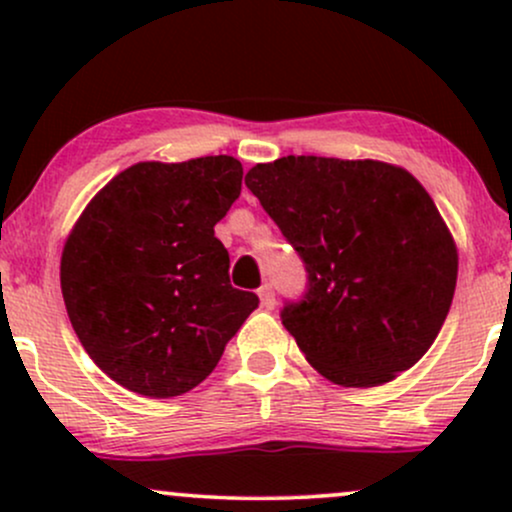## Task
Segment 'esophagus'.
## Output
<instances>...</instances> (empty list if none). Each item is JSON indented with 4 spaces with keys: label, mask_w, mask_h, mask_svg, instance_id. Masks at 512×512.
I'll return each mask as SVG.
<instances>
[{
    "label": "esophagus",
    "mask_w": 512,
    "mask_h": 512,
    "mask_svg": "<svg viewBox=\"0 0 512 512\" xmlns=\"http://www.w3.org/2000/svg\"><path fill=\"white\" fill-rule=\"evenodd\" d=\"M260 303H262V308L264 310H274V305H276V296H274V289L269 284H264L260 291Z\"/></svg>",
    "instance_id": "esophagus-1"
}]
</instances>
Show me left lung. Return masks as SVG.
I'll use <instances>...</instances> for the list:
<instances>
[{
    "label": "left lung",
    "mask_w": 512,
    "mask_h": 512,
    "mask_svg": "<svg viewBox=\"0 0 512 512\" xmlns=\"http://www.w3.org/2000/svg\"><path fill=\"white\" fill-rule=\"evenodd\" d=\"M248 190L308 272L281 322L317 373L375 387L436 342L457 284V245L419 180L392 163L284 156L257 163Z\"/></svg>",
    "instance_id": "obj_1"
}]
</instances>
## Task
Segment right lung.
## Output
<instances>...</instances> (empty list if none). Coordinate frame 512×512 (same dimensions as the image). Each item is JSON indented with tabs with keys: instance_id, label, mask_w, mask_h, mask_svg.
<instances>
[{
	"instance_id": "add662e5",
	"label": "right lung",
	"mask_w": 512,
	"mask_h": 512,
	"mask_svg": "<svg viewBox=\"0 0 512 512\" xmlns=\"http://www.w3.org/2000/svg\"><path fill=\"white\" fill-rule=\"evenodd\" d=\"M240 180L233 156L134 163L74 223L60 262L69 322L93 363L129 392H190L260 303L233 289L228 250L214 236Z\"/></svg>"
}]
</instances>
